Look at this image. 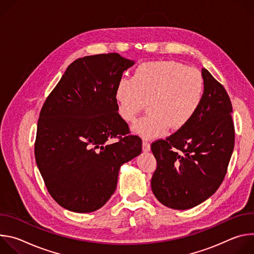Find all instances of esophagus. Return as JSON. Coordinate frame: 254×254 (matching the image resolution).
Masks as SVG:
<instances>
[{
  "label": "esophagus",
  "mask_w": 254,
  "mask_h": 254,
  "mask_svg": "<svg viewBox=\"0 0 254 254\" xmlns=\"http://www.w3.org/2000/svg\"><path fill=\"white\" fill-rule=\"evenodd\" d=\"M142 150H143L144 152L151 151V144H150V142H149L147 139H143V140H142Z\"/></svg>",
  "instance_id": "34e87169"
}]
</instances>
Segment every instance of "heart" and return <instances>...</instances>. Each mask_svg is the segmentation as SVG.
Returning <instances> with one entry per match:
<instances>
[{
    "mask_svg": "<svg viewBox=\"0 0 254 254\" xmlns=\"http://www.w3.org/2000/svg\"><path fill=\"white\" fill-rule=\"evenodd\" d=\"M203 95L200 72L176 61L142 63L130 79L122 78L116 87L119 114L127 124L135 122L147 102L149 114L133 126L142 137L186 127L198 113Z\"/></svg>",
    "mask_w": 254,
    "mask_h": 254,
    "instance_id": "b5f03b06",
    "label": "heart"
}]
</instances>
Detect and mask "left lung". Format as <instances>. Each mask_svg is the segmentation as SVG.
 <instances>
[{
  "instance_id": "1",
  "label": "left lung",
  "mask_w": 254,
  "mask_h": 254,
  "mask_svg": "<svg viewBox=\"0 0 254 254\" xmlns=\"http://www.w3.org/2000/svg\"><path fill=\"white\" fill-rule=\"evenodd\" d=\"M202 77L204 95L196 116L151 146L157 160L152 191L163 205L176 210L193 208L217 191L234 149L230 98L205 68Z\"/></svg>"
}]
</instances>
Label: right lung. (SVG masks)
<instances>
[{
    "label": "right lung",
    "mask_w": 254,
    "mask_h": 254,
    "mask_svg": "<svg viewBox=\"0 0 254 254\" xmlns=\"http://www.w3.org/2000/svg\"><path fill=\"white\" fill-rule=\"evenodd\" d=\"M133 64L118 53L76 59L42 106L36 163L51 197L69 211L101 208L117 189L122 165L141 153V139L127 134L116 100L124 71ZM118 135L119 142H108Z\"/></svg>",
    "instance_id": "right-lung-1"
}]
</instances>
